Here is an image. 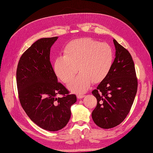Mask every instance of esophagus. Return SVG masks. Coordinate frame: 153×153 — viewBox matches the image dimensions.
Here are the masks:
<instances>
[{
	"mask_svg": "<svg viewBox=\"0 0 153 153\" xmlns=\"http://www.w3.org/2000/svg\"><path fill=\"white\" fill-rule=\"evenodd\" d=\"M84 96H85V95H84V94H77V97L78 99H82V98H83L84 97Z\"/></svg>",
	"mask_w": 153,
	"mask_h": 153,
	"instance_id": "esophagus-1",
	"label": "esophagus"
}]
</instances>
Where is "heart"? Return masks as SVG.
<instances>
[{"mask_svg":"<svg viewBox=\"0 0 153 153\" xmlns=\"http://www.w3.org/2000/svg\"><path fill=\"white\" fill-rule=\"evenodd\" d=\"M113 51L108 44L91 38L76 39L68 43L65 54L56 57L54 71L64 83L69 82L78 69L80 73L68 83L73 92H86L93 81L101 82L113 65Z\"/></svg>","mask_w":153,"mask_h":153,"instance_id":"heart-1","label":"heart"}]
</instances>
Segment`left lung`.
<instances>
[{"label":"left lung","mask_w":153,"mask_h":153,"mask_svg":"<svg viewBox=\"0 0 153 153\" xmlns=\"http://www.w3.org/2000/svg\"><path fill=\"white\" fill-rule=\"evenodd\" d=\"M116 57L111 68L92 94L97 106L92 113L94 123L104 129L120 125L127 117L137 91L138 82L130 52L113 39Z\"/></svg>","instance_id":"1"}]
</instances>
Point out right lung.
<instances>
[{"label":"right lung","instance_id":"add662e5","mask_svg":"<svg viewBox=\"0 0 153 153\" xmlns=\"http://www.w3.org/2000/svg\"><path fill=\"white\" fill-rule=\"evenodd\" d=\"M57 38L36 41L21 56L16 70L18 97L23 109L36 125L51 131L67 125L70 107L76 101V95L70 94L57 82L50 61L51 47Z\"/></svg>","mask_w":153,"mask_h":153}]
</instances>
